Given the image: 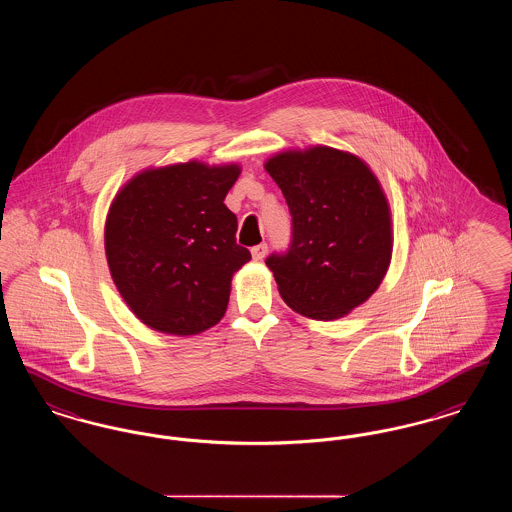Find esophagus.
<instances>
[{"label":"esophagus","instance_id":"obj_1","mask_svg":"<svg viewBox=\"0 0 512 512\" xmlns=\"http://www.w3.org/2000/svg\"><path fill=\"white\" fill-rule=\"evenodd\" d=\"M267 251V244L255 245V247H251V257H253L255 261H263L265 255H267Z\"/></svg>","mask_w":512,"mask_h":512}]
</instances>
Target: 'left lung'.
Listing matches in <instances>:
<instances>
[{
    "label": "left lung",
    "mask_w": 512,
    "mask_h": 512,
    "mask_svg": "<svg viewBox=\"0 0 512 512\" xmlns=\"http://www.w3.org/2000/svg\"><path fill=\"white\" fill-rule=\"evenodd\" d=\"M265 169L292 213L288 253L267 259L278 292L303 317H345L390 268V203L378 178L361 157L328 146L280 151Z\"/></svg>",
    "instance_id": "1"
}]
</instances>
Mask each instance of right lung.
<instances>
[{"label": "right lung", "instance_id": "1", "mask_svg": "<svg viewBox=\"0 0 512 512\" xmlns=\"http://www.w3.org/2000/svg\"><path fill=\"white\" fill-rule=\"evenodd\" d=\"M240 165L201 161L146 169L115 195L105 220L111 278L151 330L194 336L224 317L230 284L251 253L224 197Z\"/></svg>", "mask_w": 512, "mask_h": 512}]
</instances>
